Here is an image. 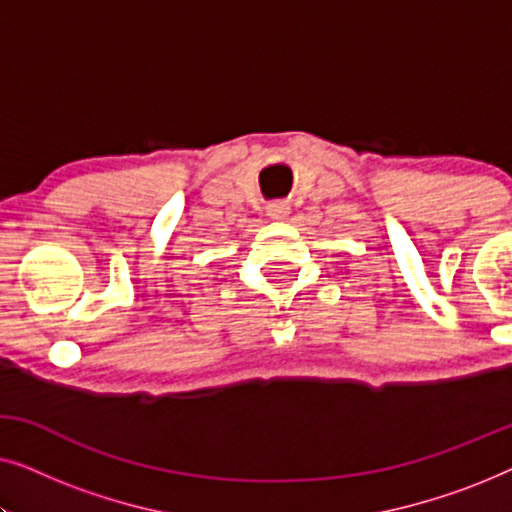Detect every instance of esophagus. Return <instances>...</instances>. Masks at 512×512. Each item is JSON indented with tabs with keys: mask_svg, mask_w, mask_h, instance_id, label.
<instances>
[{
	"mask_svg": "<svg viewBox=\"0 0 512 512\" xmlns=\"http://www.w3.org/2000/svg\"><path fill=\"white\" fill-rule=\"evenodd\" d=\"M265 212H268L270 219H275V221H284L286 216H289L291 207L286 205V202H270V205L265 207Z\"/></svg>",
	"mask_w": 512,
	"mask_h": 512,
	"instance_id": "esophagus-1",
	"label": "esophagus"
}]
</instances>
